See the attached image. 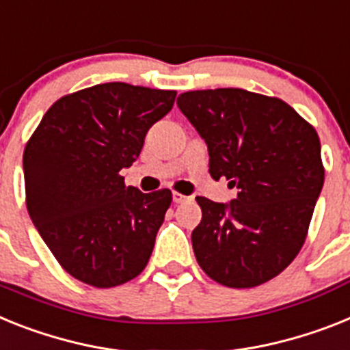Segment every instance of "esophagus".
<instances>
[{
    "instance_id": "34e87169",
    "label": "esophagus",
    "mask_w": 350,
    "mask_h": 350,
    "mask_svg": "<svg viewBox=\"0 0 350 350\" xmlns=\"http://www.w3.org/2000/svg\"><path fill=\"white\" fill-rule=\"evenodd\" d=\"M172 201H174L176 204H180V202L190 201V198H189V196H183L181 192H174V193H172Z\"/></svg>"
}]
</instances>
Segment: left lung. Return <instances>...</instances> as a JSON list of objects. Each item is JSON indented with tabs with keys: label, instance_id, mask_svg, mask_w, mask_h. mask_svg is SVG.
<instances>
[{
	"label": "left lung",
	"instance_id": "1",
	"mask_svg": "<svg viewBox=\"0 0 350 350\" xmlns=\"http://www.w3.org/2000/svg\"><path fill=\"white\" fill-rule=\"evenodd\" d=\"M178 108L206 142L211 178L239 189L230 204L196 198L199 267L230 288L267 283L301 251L324 185L315 128L283 99L243 89L183 92Z\"/></svg>",
	"mask_w": 350,
	"mask_h": 350
}]
</instances>
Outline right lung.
Here are the masks:
<instances>
[{
  "label": "right lung",
  "mask_w": 350,
  "mask_h": 350,
  "mask_svg": "<svg viewBox=\"0 0 350 350\" xmlns=\"http://www.w3.org/2000/svg\"><path fill=\"white\" fill-rule=\"evenodd\" d=\"M174 99L176 90L94 85L53 103L26 142L28 213L62 269L81 283L113 288L148 265L172 192L142 193L119 172L139 158Z\"/></svg>",
  "instance_id": "1"
}]
</instances>
